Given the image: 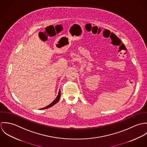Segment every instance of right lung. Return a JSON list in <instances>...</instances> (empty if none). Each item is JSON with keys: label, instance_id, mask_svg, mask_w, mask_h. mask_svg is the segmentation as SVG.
Instances as JSON below:
<instances>
[{"label": "right lung", "instance_id": "right-lung-1", "mask_svg": "<svg viewBox=\"0 0 147 147\" xmlns=\"http://www.w3.org/2000/svg\"><path fill=\"white\" fill-rule=\"evenodd\" d=\"M60 97H61V91H60V90H59V93H58V95L57 96V98L50 104V105H48V106H46V107H43L42 109H41H41H47V108H49V107H51V106H53V105H55V104H56L58 101H59V99H60Z\"/></svg>", "mask_w": 147, "mask_h": 147}]
</instances>
